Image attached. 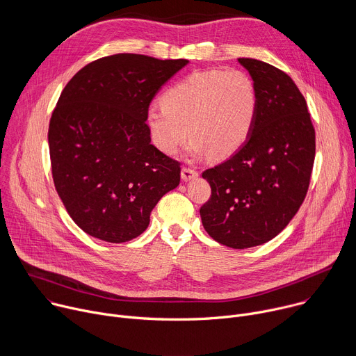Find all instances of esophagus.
<instances>
[{"label":"esophagus","mask_w":356,"mask_h":356,"mask_svg":"<svg viewBox=\"0 0 356 356\" xmlns=\"http://www.w3.org/2000/svg\"><path fill=\"white\" fill-rule=\"evenodd\" d=\"M197 176H198V172H195V170H193V169H188V168H183V169H181V180H183V181L194 180Z\"/></svg>","instance_id":"obj_1"}]
</instances>
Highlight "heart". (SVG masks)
<instances>
[{"instance_id": "obj_1", "label": "heart", "mask_w": 356, "mask_h": 356, "mask_svg": "<svg viewBox=\"0 0 356 356\" xmlns=\"http://www.w3.org/2000/svg\"><path fill=\"white\" fill-rule=\"evenodd\" d=\"M258 104L257 86L246 73L220 69L194 72L162 95V106L147 108L146 125L165 154H175L190 134L193 156L213 154L227 159L249 139Z\"/></svg>"}]
</instances>
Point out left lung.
Here are the masks:
<instances>
[{
	"instance_id": "8db88e82",
	"label": "left lung",
	"mask_w": 356,
	"mask_h": 356,
	"mask_svg": "<svg viewBox=\"0 0 356 356\" xmlns=\"http://www.w3.org/2000/svg\"><path fill=\"white\" fill-rule=\"evenodd\" d=\"M258 91L255 127L235 155L206 170L211 198L201 222L217 242L245 249L280 234L307 194L316 132L307 103L294 81L275 66L238 59Z\"/></svg>"
}]
</instances>
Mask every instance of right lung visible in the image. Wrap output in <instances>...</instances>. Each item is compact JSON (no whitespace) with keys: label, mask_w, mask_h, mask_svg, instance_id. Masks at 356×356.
<instances>
[{"label":"right lung","mask_w":356,"mask_h":356,"mask_svg":"<svg viewBox=\"0 0 356 356\" xmlns=\"http://www.w3.org/2000/svg\"><path fill=\"white\" fill-rule=\"evenodd\" d=\"M186 59L120 54L67 83L49 124L56 191L73 221L113 243L139 236L158 201L180 183V163L150 143V101Z\"/></svg>","instance_id":"obj_1"}]
</instances>
